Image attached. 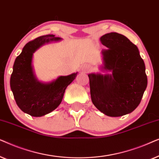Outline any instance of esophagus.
Segmentation results:
<instances>
[{
	"label": "esophagus",
	"mask_w": 159,
	"mask_h": 159,
	"mask_svg": "<svg viewBox=\"0 0 159 159\" xmlns=\"http://www.w3.org/2000/svg\"><path fill=\"white\" fill-rule=\"evenodd\" d=\"M81 70L82 71H88V70H90V67H89V66H88V65H84V66H82Z\"/></svg>",
	"instance_id": "1"
}]
</instances>
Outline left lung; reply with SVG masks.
<instances>
[{
    "instance_id": "obj_1",
    "label": "left lung",
    "mask_w": 159,
    "mask_h": 159,
    "mask_svg": "<svg viewBox=\"0 0 159 159\" xmlns=\"http://www.w3.org/2000/svg\"><path fill=\"white\" fill-rule=\"evenodd\" d=\"M101 70L111 74H90L91 100L100 111L121 116L133 111L147 88L145 66L138 47L123 34L111 32L101 38Z\"/></svg>"
}]
</instances>
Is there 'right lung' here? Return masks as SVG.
<instances>
[{
	"label": "right lung",
	"instance_id": "obj_1",
	"mask_svg": "<svg viewBox=\"0 0 159 159\" xmlns=\"http://www.w3.org/2000/svg\"><path fill=\"white\" fill-rule=\"evenodd\" d=\"M61 40L53 34L40 36L27 43L15 60L10 85L19 108L32 116H42L55 110L61 103L67 86L77 72L60 76L49 83L39 82L32 67L33 53L45 43Z\"/></svg>",
	"mask_w": 159,
	"mask_h": 159
}]
</instances>
